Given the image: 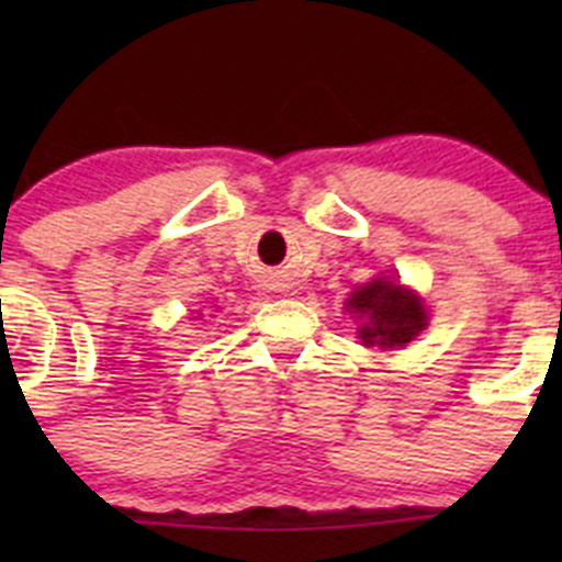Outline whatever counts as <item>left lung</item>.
Here are the masks:
<instances>
[{
    "label": "left lung",
    "mask_w": 562,
    "mask_h": 562,
    "mask_svg": "<svg viewBox=\"0 0 562 562\" xmlns=\"http://www.w3.org/2000/svg\"><path fill=\"white\" fill-rule=\"evenodd\" d=\"M345 310L359 317V339L367 348H405L427 328V310L413 291L400 282L378 277L345 302Z\"/></svg>",
    "instance_id": "1"
}]
</instances>
